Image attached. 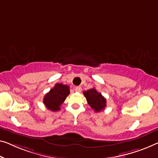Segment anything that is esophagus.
I'll return each instance as SVG.
<instances>
[{
  "mask_svg": "<svg viewBox=\"0 0 158 158\" xmlns=\"http://www.w3.org/2000/svg\"><path fill=\"white\" fill-rule=\"evenodd\" d=\"M75 91H77V92H81V91H82V89L81 86H76L75 87Z\"/></svg>",
  "mask_w": 158,
  "mask_h": 158,
  "instance_id": "obj_1",
  "label": "esophagus"
}]
</instances>
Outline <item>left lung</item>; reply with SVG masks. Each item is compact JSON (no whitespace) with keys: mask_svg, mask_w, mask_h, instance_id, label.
<instances>
[{"mask_svg":"<svg viewBox=\"0 0 158 158\" xmlns=\"http://www.w3.org/2000/svg\"><path fill=\"white\" fill-rule=\"evenodd\" d=\"M83 94L86 98L89 105L95 112L102 111L106 106V98L102 95V94L98 93L94 88L84 91Z\"/></svg>","mask_w":158,"mask_h":158,"instance_id":"1","label":"left lung"}]
</instances>
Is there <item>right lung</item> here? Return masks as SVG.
<instances>
[{
  "label": "right lung",
  "instance_id": "1",
  "mask_svg": "<svg viewBox=\"0 0 158 158\" xmlns=\"http://www.w3.org/2000/svg\"><path fill=\"white\" fill-rule=\"evenodd\" d=\"M69 94V86L63 84H56L54 88L44 96L43 103L47 109L52 111L60 110L61 105Z\"/></svg>",
  "mask_w": 158,
  "mask_h": 158
}]
</instances>
